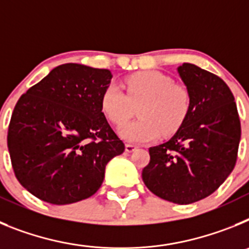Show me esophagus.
<instances>
[{
	"label": "esophagus",
	"instance_id": "obj_1",
	"mask_svg": "<svg viewBox=\"0 0 249 249\" xmlns=\"http://www.w3.org/2000/svg\"><path fill=\"white\" fill-rule=\"evenodd\" d=\"M124 149H126V152H128V153H131V152L136 151V149H137V147H136V146H133V144H129V143H127L126 146H124Z\"/></svg>",
	"mask_w": 249,
	"mask_h": 249
}]
</instances>
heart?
<instances>
[{"mask_svg": "<svg viewBox=\"0 0 249 249\" xmlns=\"http://www.w3.org/2000/svg\"><path fill=\"white\" fill-rule=\"evenodd\" d=\"M127 94L117 85H109L101 97V108L107 120L122 124L138 107L140 120L120 128L121 137L131 143H146L171 136L182 126L190 112V94L183 87L173 85L172 78L158 71H142L126 78Z\"/></svg>", "mask_w": 249, "mask_h": 249, "instance_id": "heart-1", "label": "heart"}]
</instances>
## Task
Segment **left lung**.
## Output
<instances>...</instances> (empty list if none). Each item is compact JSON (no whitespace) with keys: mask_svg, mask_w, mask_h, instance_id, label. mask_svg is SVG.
I'll return each mask as SVG.
<instances>
[{"mask_svg":"<svg viewBox=\"0 0 249 249\" xmlns=\"http://www.w3.org/2000/svg\"><path fill=\"white\" fill-rule=\"evenodd\" d=\"M177 72L190 94V112L171 140L149 148L142 179L160 198L190 204L212 195L233 171L241 122L222 78L192 63Z\"/></svg>","mask_w":249,"mask_h":249,"instance_id":"8db88e82","label":"left lung"}]
</instances>
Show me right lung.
<instances>
[{
	"label": "right lung",
	"instance_id": "right-lung-1",
	"mask_svg": "<svg viewBox=\"0 0 249 249\" xmlns=\"http://www.w3.org/2000/svg\"><path fill=\"white\" fill-rule=\"evenodd\" d=\"M111 78L109 70L66 63L21 96L7 146L16 178L35 197L58 206L89 198L123 153L101 108Z\"/></svg>",
	"mask_w": 249,
	"mask_h": 249
}]
</instances>
